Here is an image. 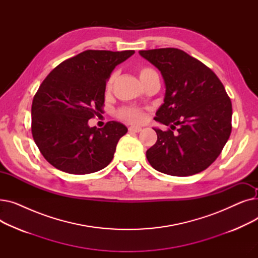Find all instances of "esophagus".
<instances>
[{
    "label": "esophagus",
    "mask_w": 258,
    "mask_h": 258,
    "mask_svg": "<svg viewBox=\"0 0 258 258\" xmlns=\"http://www.w3.org/2000/svg\"><path fill=\"white\" fill-rule=\"evenodd\" d=\"M142 128L140 126H130L128 127V131L132 132V133H139Z\"/></svg>",
    "instance_id": "34e87169"
}]
</instances>
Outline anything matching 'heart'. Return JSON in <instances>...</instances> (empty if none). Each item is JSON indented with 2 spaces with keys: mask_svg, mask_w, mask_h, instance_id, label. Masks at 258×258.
I'll list each match as a JSON object with an SVG mask.
<instances>
[{
  "mask_svg": "<svg viewBox=\"0 0 258 258\" xmlns=\"http://www.w3.org/2000/svg\"><path fill=\"white\" fill-rule=\"evenodd\" d=\"M138 73H139V77H140L141 81H143L145 78H147L148 76L156 73V72L153 69H151V68L141 67V68H139ZM115 79H116V73L114 72L106 80V84H105L106 91L112 90ZM118 117L122 120L131 122V123H140V122H142L144 120L145 113L143 110H140V108H137V107H123L118 111Z\"/></svg>",
  "mask_w": 258,
  "mask_h": 258,
  "instance_id": "obj_1",
  "label": "heart"
}]
</instances>
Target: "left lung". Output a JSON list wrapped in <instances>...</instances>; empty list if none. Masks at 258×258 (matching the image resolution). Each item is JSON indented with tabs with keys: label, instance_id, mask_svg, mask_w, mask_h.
<instances>
[{
	"label": "left lung",
	"instance_id": "obj_1",
	"mask_svg": "<svg viewBox=\"0 0 258 258\" xmlns=\"http://www.w3.org/2000/svg\"><path fill=\"white\" fill-rule=\"evenodd\" d=\"M139 53L164 78V103L154 119L170 126L154 128L158 139L146 151L148 162L175 177L205 170L220 156L232 130V103L223 84L207 66L180 49Z\"/></svg>",
	"mask_w": 258,
	"mask_h": 258
}]
</instances>
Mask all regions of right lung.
<instances>
[{
  "label": "right lung",
  "instance_id": "right-lung-1",
  "mask_svg": "<svg viewBox=\"0 0 258 258\" xmlns=\"http://www.w3.org/2000/svg\"><path fill=\"white\" fill-rule=\"evenodd\" d=\"M134 50H87L49 73L33 97L31 132L39 152L55 168L73 174L110 164L127 128L108 121L102 128L88 121L102 113L107 78Z\"/></svg>",
  "mask_w": 258,
  "mask_h": 258
}]
</instances>
